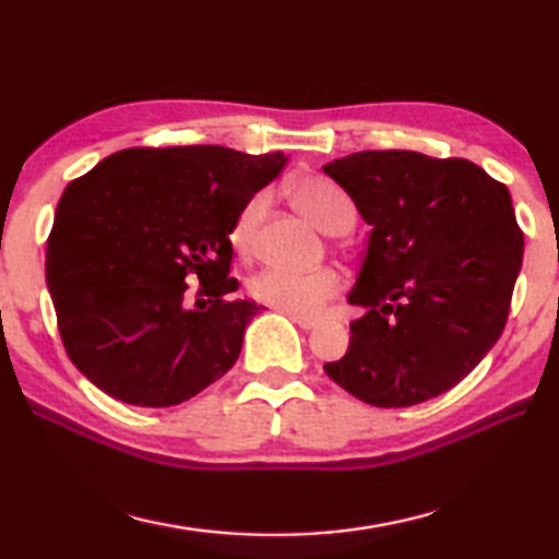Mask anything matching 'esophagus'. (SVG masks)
Returning a JSON list of instances; mask_svg holds the SVG:
<instances>
[{
  "label": "esophagus",
  "mask_w": 559,
  "mask_h": 559,
  "mask_svg": "<svg viewBox=\"0 0 559 559\" xmlns=\"http://www.w3.org/2000/svg\"><path fill=\"white\" fill-rule=\"evenodd\" d=\"M289 319L295 321V324L299 326V329H305V331H311L317 326V319H311V317H299V314H289Z\"/></svg>",
  "instance_id": "34e87169"
}]
</instances>
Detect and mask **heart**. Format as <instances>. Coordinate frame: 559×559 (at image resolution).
Masks as SVG:
<instances>
[{"label":"heart","instance_id":"heart-1","mask_svg":"<svg viewBox=\"0 0 559 559\" xmlns=\"http://www.w3.org/2000/svg\"><path fill=\"white\" fill-rule=\"evenodd\" d=\"M292 199L307 218L326 235H346L354 230L358 211L350 195L336 181L321 174H307L292 183ZM267 191L254 193L235 215L230 228V242L238 252H248L254 230H258L264 209H267ZM344 289V280L334 267H319L311 272H292L282 267H264L248 280L252 299L287 314L309 317L334 299Z\"/></svg>","mask_w":559,"mask_h":559}]
</instances>
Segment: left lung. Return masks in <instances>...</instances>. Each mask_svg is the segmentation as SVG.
<instances>
[{"instance_id":"obj_1","label":"left lung","mask_w":559,"mask_h":559,"mask_svg":"<svg viewBox=\"0 0 559 559\" xmlns=\"http://www.w3.org/2000/svg\"><path fill=\"white\" fill-rule=\"evenodd\" d=\"M324 171L370 225L346 356L326 376L376 407L452 390L503 334L523 264L511 193L466 159L385 150Z\"/></svg>"}]
</instances>
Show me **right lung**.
<instances>
[{
    "label": "right lung",
    "instance_id": "right-lung-1",
    "mask_svg": "<svg viewBox=\"0 0 559 559\" xmlns=\"http://www.w3.org/2000/svg\"><path fill=\"white\" fill-rule=\"evenodd\" d=\"M285 164L282 152L134 146L66 186L46 285L66 354L93 385L127 405L171 407L228 373L262 309L235 297L230 228Z\"/></svg>",
    "mask_w": 559,
    "mask_h": 559
}]
</instances>
